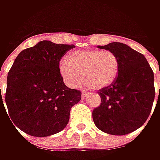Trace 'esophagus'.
<instances>
[{
	"instance_id": "esophagus-1",
	"label": "esophagus",
	"mask_w": 160,
	"mask_h": 160,
	"mask_svg": "<svg viewBox=\"0 0 160 160\" xmlns=\"http://www.w3.org/2000/svg\"><path fill=\"white\" fill-rule=\"evenodd\" d=\"M82 98H83V99H85V98H86V92H83V93H82Z\"/></svg>"
}]
</instances>
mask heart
<instances>
[{
  "label": "heart",
  "instance_id": "b5f03b06",
  "mask_svg": "<svg viewBox=\"0 0 160 160\" xmlns=\"http://www.w3.org/2000/svg\"><path fill=\"white\" fill-rule=\"evenodd\" d=\"M59 72L69 87L82 81L93 89H102L115 82L119 72V59L111 51H77L61 60Z\"/></svg>",
  "mask_w": 160,
  "mask_h": 160
}]
</instances>
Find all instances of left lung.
Masks as SVG:
<instances>
[{
	"label": "left lung",
	"mask_w": 160,
	"mask_h": 160,
	"mask_svg": "<svg viewBox=\"0 0 160 160\" xmlns=\"http://www.w3.org/2000/svg\"><path fill=\"white\" fill-rule=\"evenodd\" d=\"M113 52L119 59V72L113 83L98 92L102 103L92 111L95 126L102 132L125 135L148 119L154 98V74L142 53L122 42L98 46Z\"/></svg>",
	"instance_id": "left-lung-1"
}]
</instances>
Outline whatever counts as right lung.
I'll list each match as a JSON object with an SVG mask.
<instances>
[{"mask_svg": "<svg viewBox=\"0 0 160 160\" xmlns=\"http://www.w3.org/2000/svg\"><path fill=\"white\" fill-rule=\"evenodd\" d=\"M73 48L41 41L16 58L7 77L5 102L11 121L24 132L45 137L68 125L71 108L80 102L82 92L65 84L59 61Z\"/></svg>", "mask_w": 160, "mask_h": 160, "instance_id": "right-lung-1", "label": "right lung"}]
</instances>
